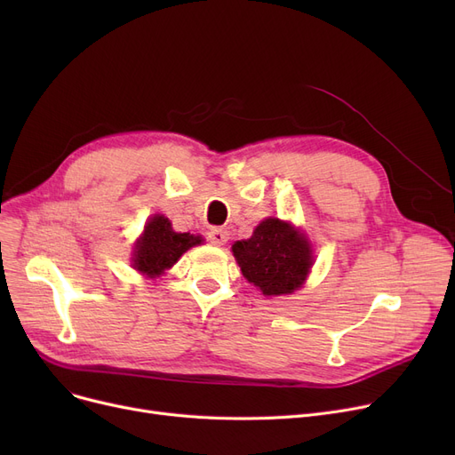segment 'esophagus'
I'll return each instance as SVG.
<instances>
[{
    "label": "esophagus",
    "mask_w": 455,
    "mask_h": 455,
    "mask_svg": "<svg viewBox=\"0 0 455 455\" xmlns=\"http://www.w3.org/2000/svg\"><path fill=\"white\" fill-rule=\"evenodd\" d=\"M208 240L213 245H225L228 242V232L223 228H210L208 230Z\"/></svg>",
    "instance_id": "1"
}]
</instances>
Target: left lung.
Returning a JSON list of instances; mask_svg holds the SVG:
<instances>
[{
	"label": "left lung",
	"mask_w": 455,
	"mask_h": 455,
	"mask_svg": "<svg viewBox=\"0 0 455 455\" xmlns=\"http://www.w3.org/2000/svg\"><path fill=\"white\" fill-rule=\"evenodd\" d=\"M232 252L243 276L267 297L293 293L314 264L304 235L275 218L261 221L249 240L235 242Z\"/></svg>",
	"instance_id": "left-lung-1"
}]
</instances>
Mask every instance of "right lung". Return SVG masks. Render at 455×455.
Wrapping results in <instances>:
<instances>
[{
    "instance_id": "right-lung-1",
    "label": "right lung",
    "mask_w": 455,
    "mask_h": 455,
    "mask_svg": "<svg viewBox=\"0 0 455 455\" xmlns=\"http://www.w3.org/2000/svg\"><path fill=\"white\" fill-rule=\"evenodd\" d=\"M199 243V235L188 232L179 234L172 228L170 220H165L164 215H155L136 243L134 267L151 276L160 275L170 269L189 247Z\"/></svg>"
}]
</instances>
